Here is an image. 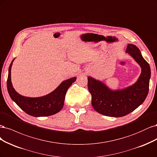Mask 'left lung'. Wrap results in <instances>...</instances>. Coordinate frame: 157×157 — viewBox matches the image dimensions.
Returning a JSON list of instances; mask_svg holds the SVG:
<instances>
[{"label": "left lung", "instance_id": "obj_1", "mask_svg": "<svg viewBox=\"0 0 157 157\" xmlns=\"http://www.w3.org/2000/svg\"><path fill=\"white\" fill-rule=\"evenodd\" d=\"M126 53L141 68L138 79L132 85L113 90L102 81L89 76L88 89L92 96L91 104L95 111L108 117H120L133 112L142 104L149 92L151 68L135 45L128 44Z\"/></svg>", "mask_w": 157, "mask_h": 157}]
</instances>
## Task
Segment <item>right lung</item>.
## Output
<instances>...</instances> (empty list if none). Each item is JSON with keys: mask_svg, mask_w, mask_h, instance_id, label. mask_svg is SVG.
<instances>
[{"mask_svg": "<svg viewBox=\"0 0 157 157\" xmlns=\"http://www.w3.org/2000/svg\"><path fill=\"white\" fill-rule=\"evenodd\" d=\"M15 59L10 65L7 79V89L10 97L25 113L33 117H47L62 109L67 90L75 82L76 77L66 79L50 93L39 97H25L13 88L11 81V69Z\"/></svg>", "mask_w": 157, "mask_h": 157, "instance_id": "right-lung-1", "label": "right lung"}]
</instances>
